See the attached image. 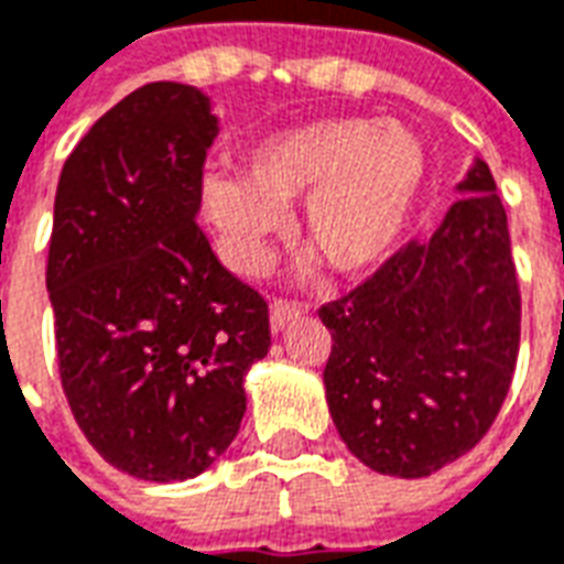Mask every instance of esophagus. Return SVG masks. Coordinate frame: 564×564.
Returning a JSON list of instances; mask_svg holds the SVG:
<instances>
[{"mask_svg": "<svg viewBox=\"0 0 564 564\" xmlns=\"http://www.w3.org/2000/svg\"><path fill=\"white\" fill-rule=\"evenodd\" d=\"M304 313L301 304H292V301H274L272 311H269V325H272L274 334H281L290 322H295Z\"/></svg>", "mask_w": 564, "mask_h": 564, "instance_id": "esophagus-1", "label": "esophagus"}]
</instances>
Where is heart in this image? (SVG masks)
Here are the masks:
<instances>
[{
  "instance_id": "b5f03b06",
  "label": "heart",
  "mask_w": 564,
  "mask_h": 564,
  "mask_svg": "<svg viewBox=\"0 0 564 564\" xmlns=\"http://www.w3.org/2000/svg\"><path fill=\"white\" fill-rule=\"evenodd\" d=\"M423 141L397 120L334 118L281 129L242 153V177L209 174L200 206L239 274L272 263L301 204V242L337 278H360L397 251L425 188Z\"/></svg>"
}]
</instances>
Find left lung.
<instances>
[{
	"label": "left lung",
	"instance_id": "left-lung-1",
	"mask_svg": "<svg viewBox=\"0 0 564 564\" xmlns=\"http://www.w3.org/2000/svg\"><path fill=\"white\" fill-rule=\"evenodd\" d=\"M429 242L325 304V399L343 444L384 476L423 479L479 444L509 393L521 292L491 167L473 159Z\"/></svg>",
	"mask_w": 564,
	"mask_h": 564
}]
</instances>
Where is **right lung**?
<instances>
[{
    "label": "right lung",
    "instance_id": "obj_1",
    "mask_svg": "<svg viewBox=\"0 0 564 564\" xmlns=\"http://www.w3.org/2000/svg\"><path fill=\"white\" fill-rule=\"evenodd\" d=\"M218 115L153 82L64 162L46 292L64 397L88 444L144 482H186L234 444L245 376L269 355V307L197 227Z\"/></svg>",
    "mask_w": 564,
    "mask_h": 564
}]
</instances>
